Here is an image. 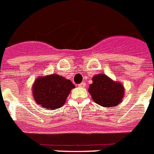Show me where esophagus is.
<instances>
[{"label":"esophagus","instance_id":"1","mask_svg":"<svg viewBox=\"0 0 154 154\" xmlns=\"http://www.w3.org/2000/svg\"><path fill=\"white\" fill-rule=\"evenodd\" d=\"M78 86H79V87H85L86 83H85V82H82V83H81V84H79Z\"/></svg>","mask_w":154,"mask_h":154}]
</instances>
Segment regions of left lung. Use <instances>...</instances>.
I'll return each instance as SVG.
<instances>
[{
  "mask_svg": "<svg viewBox=\"0 0 154 154\" xmlns=\"http://www.w3.org/2000/svg\"><path fill=\"white\" fill-rule=\"evenodd\" d=\"M92 80L88 91L95 103L103 107H112L121 102L125 93L122 84L103 74L94 76Z\"/></svg>",
  "mask_w": 154,
  "mask_h": 154,
  "instance_id": "obj_1",
  "label": "left lung"
}]
</instances>
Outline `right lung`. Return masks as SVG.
<instances>
[{
	"mask_svg": "<svg viewBox=\"0 0 154 154\" xmlns=\"http://www.w3.org/2000/svg\"><path fill=\"white\" fill-rule=\"evenodd\" d=\"M74 87L70 80L57 74L39 77L33 84V97L38 106L56 110L64 104L70 91Z\"/></svg>",
	"mask_w": 154,
	"mask_h": 154,
	"instance_id": "1",
	"label": "right lung"
}]
</instances>
